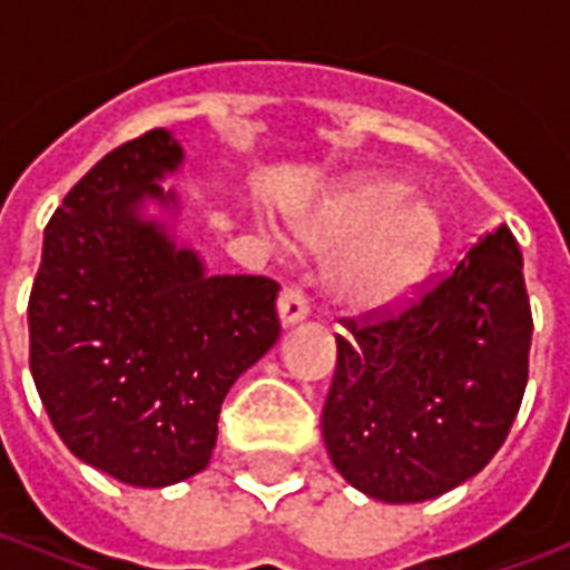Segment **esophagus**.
<instances>
[{"instance_id": "obj_1", "label": "esophagus", "mask_w": 570, "mask_h": 570, "mask_svg": "<svg viewBox=\"0 0 570 570\" xmlns=\"http://www.w3.org/2000/svg\"><path fill=\"white\" fill-rule=\"evenodd\" d=\"M277 311H281V321H284V326H289V323H298L308 317V296H305V289L302 286H284V293H281V298H277Z\"/></svg>"}]
</instances>
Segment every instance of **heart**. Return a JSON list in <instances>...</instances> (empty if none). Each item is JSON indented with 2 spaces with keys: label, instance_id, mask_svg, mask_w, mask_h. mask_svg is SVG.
<instances>
[{
  "label": "heart",
  "instance_id": "1",
  "mask_svg": "<svg viewBox=\"0 0 570 570\" xmlns=\"http://www.w3.org/2000/svg\"><path fill=\"white\" fill-rule=\"evenodd\" d=\"M305 237L338 249L333 293L357 311H384L412 296L442 249L433 204L409 198L400 179H366L335 195L305 223Z\"/></svg>",
  "mask_w": 570,
  "mask_h": 570
}]
</instances>
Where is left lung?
Masks as SVG:
<instances>
[{"label":"left lung","mask_w":570,"mask_h":570,"mask_svg":"<svg viewBox=\"0 0 570 570\" xmlns=\"http://www.w3.org/2000/svg\"><path fill=\"white\" fill-rule=\"evenodd\" d=\"M323 440L375 501L419 503L476 476L522 406L531 302L513 232L479 237L400 308L345 317Z\"/></svg>","instance_id":"8db88e82"}]
</instances>
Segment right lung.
<instances>
[{
  "mask_svg": "<svg viewBox=\"0 0 570 570\" xmlns=\"http://www.w3.org/2000/svg\"><path fill=\"white\" fill-rule=\"evenodd\" d=\"M183 161L164 128L121 142L45 228L30 372L57 436L118 482L161 489L210 464L228 387L281 338L272 277L213 274L140 219Z\"/></svg>",
  "mask_w": 570,
  "mask_h": 570,
  "instance_id": "obj_1",
  "label": "right lung"
}]
</instances>
